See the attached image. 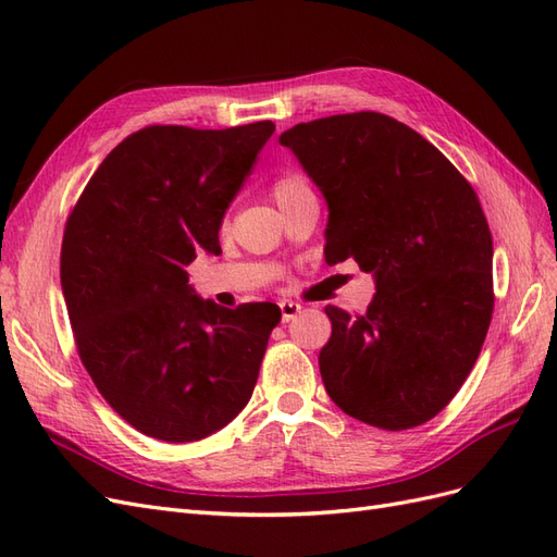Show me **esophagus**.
Segmentation results:
<instances>
[{
    "instance_id": "esophagus-1",
    "label": "esophagus",
    "mask_w": 557,
    "mask_h": 557,
    "mask_svg": "<svg viewBox=\"0 0 557 557\" xmlns=\"http://www.w3.org/2000/svg\"><path fill=\"white\" fill-rule=\"evenodd\" d=\"M278 307H281L283 323H290V320L301 311V305H297V301H290V299H283Z\"/></svg>"
}]
</instances>
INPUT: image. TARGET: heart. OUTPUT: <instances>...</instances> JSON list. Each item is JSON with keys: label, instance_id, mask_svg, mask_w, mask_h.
I'll use <instances>...</instances> for the list:
<instances>
[{"label": "heart", "instance_id": "1", "mask_svg": "<svg viewBox=\"0 0 557 557\" xmlns=\"http://www.w3.org/2000/svg\"><path fill=\"white\" fill-rule=\"evenodd\" d=\"M307 188H309V185H307V181L301 178V176H297V174L283 176V178H278V181L274 183V199L281 201V199L290 197V195H295V193H299V190H307Z\"/></svg>", "mask_w": 557, "mask_h": 557}]
</instances>
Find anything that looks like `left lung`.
I'll list each match as a JSON object with an SVG mask.
<instances>
[{
  "label": "left lung",
  "instance_id": "8db88e82",
  "mask_svg": "<svg viewBox=\"0 0 557 557\" xmlns=\"http://www.w3.org/2000/svg\"><path fill=\"white\" fill-rule=\"evenodd\" d=\"M278 141L327 201L325 260L352 258L376 283L367 313L325 309L327 395L381 430L428 423L493 318V237L474 188L416 129L374 111L299 123Z\"/></svg>",
  "mask_w": 557,
  "mask_h": 557
}]
</instances>
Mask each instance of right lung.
<instances>
[{"mask_svg":"<svg viewBox=\"0 0 557 557\" xmlns=\"http://www.w3.org/2000/svg\"><path fill=\"white\" fill-rule=\"evenodd\" d=\"M276 125H150L99 164L64 227L60 281L83 367L123 420L153 440L223 430L256 387L281 309H237L188 283Z\"/></svg>","mask_w":557,"mask_h":557,"instance_id":"1","label":"right lung"}]
</instances>
